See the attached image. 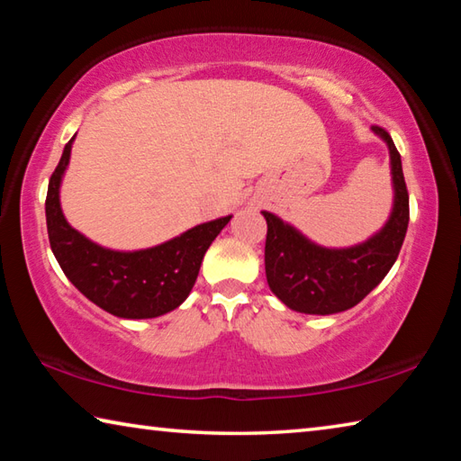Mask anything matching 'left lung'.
Here are the masks:
<instances>
[{"instance_id":"obj_1","label":"left lung","mask_w":461,"mask_h":461,"mask_svg":"<svg viewBox=\"0 0 461 461\" xmlns=\"http://www.w3.org/2000/svg\"><path fill=\"white\" fill-rule=\"evenodd\" d=\"M372 130L388 146L394 203L384 228L370 240L352 248H323L275 213L262 212L268 223L264 248L267 280L270 291L288 309L309 315L352 309L382 283L399 258L409 228V193L402 162L388 131L380 126H372Z\"/></svg>"}]
</instances>
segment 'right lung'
<instances>
[{
  "label": "right lung",
  "instance_id": "add662e5",
  "mask_svg": "<svg viewBox=\"0 0 461 461\" xmlns=\"http://www.w3.org/2000/svg\"><path fill=\"white\" fill-rule=\"evenodd\" d=\"M73 140L62 150L46 193L50 248L67 278L107 313L122 319H152L176 309L197 280L203 256L231 215L194 225L165 244L118 252L95 244L68 225L60 209V183Z\"/></svg>",
  "mask_w": 461,
  "mask_h": 461
}]
</instances>
